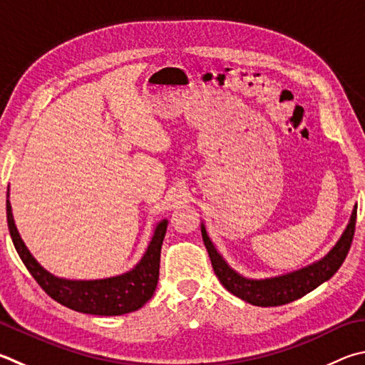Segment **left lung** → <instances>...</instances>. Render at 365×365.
Instances as JSON below:
<instances>
[{"label":"left lung","instance_id":"1","mask_svg":"<svg viewBox=\"0 0 365 365\" xmlns=\"http://www.w3.org/2000/svg\"><path fill=\"white\" fill-rule=\"evenodd\" d=\"M356 215H357V204L351 212L349 222L344 228L340 240L336 241L335 246L329 250L327 255H324L321 260L295 269L292 273H286L274 277H264V279H252L237 273L227 263L214 246V242L207 235L205 225L201 223L202 241L205 249L209 252L212 268H214L218 281L223 284V287L241 300L247 302L255 307H279L302 298L303 295L309 294L322 282L329 281L344 262L351 247L356 228Z\"/></svg>","mask_w":365,"mask_h":365}]
</instances>
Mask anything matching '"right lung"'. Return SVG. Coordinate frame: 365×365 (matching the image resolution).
I'll return each instance as SVG.
<instances>
[{"instance_id":"add662e5","label":"right lung","mask_w":365,"mask_h":365,"mask_svg":"<svg viewBox=\"0 0 365 365\" xmlns=\"http://www.w3.org/2000/svg\"><path fill=\"white\" fill-rule=\"evenodd\" d=\"M6 215H8L12 242H14L17 254L26 269L30 271V274L35 277V281L41 286L44 292L63 307L86 314L121 316L140 309L153 297L158 286V277H160L161 246L165 230H168V218H163L156 225L153 236H151L140 262L128 273L105 277V279L78 281L54 276L48 269H44L36 262V258L30 254L14 223V215H12L9 202V188L8 200H6Z\"/></svg>"}]
</instances>
